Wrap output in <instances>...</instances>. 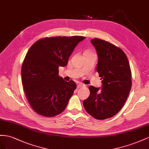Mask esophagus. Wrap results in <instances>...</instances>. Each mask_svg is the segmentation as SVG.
I'll return each mask as SVG.
<instances>
[{
    "mask_svg": "<svg viewBox=\"0 0 149 149\" xmlns=\"http://www.w3.org/2000/svg\"><path fill=\"white\" fill-rule=\"evenodd\" d=\"M84 86V85H83L82 84H77V88H80V87H83Z\"/></svg>",
    "mask_w": 149,
    "mask_h": 149,
    "instance_id": "34e87169",
    "label": "esophagus"
}]
</instances>
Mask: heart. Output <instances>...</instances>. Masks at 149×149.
<instances>
[{
  "mask_svg": "<svg viewBox=\"0 0 149 149\" xmlns=\"http://www.w3.org/2000/svg\"><path fill=\"white\" fill-rule=\"evenodd\" d=\"M86 52H89V51H86Z\"/></svg>",
  "mask_w": 149,
  "mask_h": 149,
  "instance_id": "heart-1",
  "label": "heart"
}]
</instances>
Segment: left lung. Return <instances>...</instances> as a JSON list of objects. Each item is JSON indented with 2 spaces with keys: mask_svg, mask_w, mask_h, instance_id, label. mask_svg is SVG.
I'll return each mask as SVG.
<instances>
[{
  "mask_svg": "<svg viewBox=\"0 0 149 149\" xmlns=\"http://www.w3.org/2000/svg\"><path fill=\"white\" fill-rule=\"evenodd\" d=\"M98 56L97 71L102 80V88L89 86L84 108L93 118L104 120L120 111L131 89V70L122 49L99 39L91 40Z\"/></svg>",
  "mask_w": 149,
  "mask_h": 149,
  "instance_id": "left-lung-1",
  "label": "left lung"
}]
</instances>
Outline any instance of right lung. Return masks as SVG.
Here are the masks:
<instances>
[{
	"mask_svg": "<svg viewBox=\"0 0 149 149\" xmlns=\"http://www.w3.org/2000/svg\"><path fill=\"white\" fill-rule=\"evenodd\" d=\"M82 36L54 37L37 41L29 49L22 65L21 76L29 103L45 117H54L66 108L76 84L58 76Z\"/></svg>",
	"mask_w": 149,
	"mask_h": 149,
	"instance_id": "add662e5",
	"label": "right lung"
}]
</instances>
